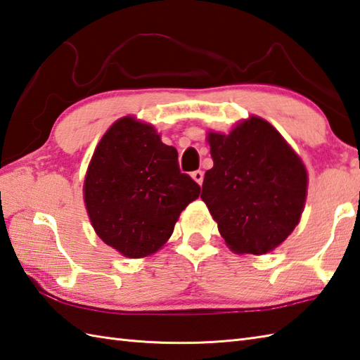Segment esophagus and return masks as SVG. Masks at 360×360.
I'll return each instance as SVG.
<instances>
[{
  "label": "esophagus",
  "instance_id": "esophagus-1",
  "mask_svg": "<svg viewBox=\"0 0 360 360\" xmlns=\"http://www.w3.org/2000/svg\"><path fill=\"white\" fill-rule=\"evenodd\" d=\"M191 177H193L199 185H202L203 183V172L202 171H194L193 174H191Z\"/></svg>",
  "mask_w": 360,
  "mask_h": 360
}]
</instances>
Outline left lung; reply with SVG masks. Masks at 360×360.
<instances>
[{
	"instance_id": "left-lung-1",
	"label": "left lung",
	"mask_w": 360,
	"mask_h": 360,
	"mask_svg": "<svg viewBox=\"0 0 360 360\" xmlns=\"http://www.w3.org/2000/svg\"><path fill=\"white\" fill-rule=\"evenodd\" d=\"M214 166L207 171L202 200L234 253L264 255L298 225L307 194V172L272 124L258 116L229 135L208 134Z\"/></svg>"
}]
</instances>
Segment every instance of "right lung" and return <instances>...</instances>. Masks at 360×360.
<instances>
[{
    "label": "right lung",
    "mask_w": 360,
    "mask_h": 360,
    "mask_svg": "<svg viewBox=\"0 0 360 360\" xmlns=\"http://www.w3.org/2000/svg\"><path fill=\"white\" fill-rule=\"evenodd\" d=\"M200 186L181 174L179 153L150 124L131 116L101 138L84 181L88 217L98 236L127 258L158 252Z\"/></svg>",
    "instance_id": "add662e5"
}]
</instances>
